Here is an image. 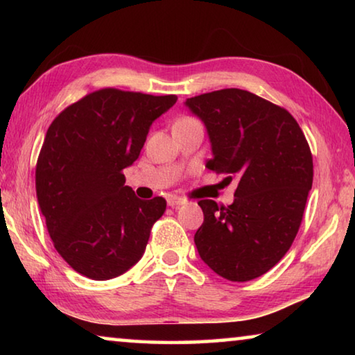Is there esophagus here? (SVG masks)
Wrapping results in <instances>:
<instances>
[{
  "instance_id": "1",
  "label": "esophagus",
  "mask_w": 355,
  "mask_h": 355,
  "mask_svg": "<svg viewBox=\"0 0 355 355\" xmlns=\"http://www.w3.org/2000/svg\"><path fill=\"white\" fill-rule=\"evenodd\" d=\"M167 205L171 208H178L184 205V199H182V197H171V199L167 200Z\"/></svg>"
}]
</instances>
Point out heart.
<instances>
[{
  "mask_svg": "<svg viewBox=\"0 0 355 355\" xmlns=\"http://www.w3.org/2000/svg\"><path fill=\"white\" fill-rule=\"evenodd\" d=\"M182 120H188V119H182Z\"/></svg>",
  "mask_w": 355,
  "mask_h": 355,
  "instance_id": "1",
  "label": "heart"
}]
</instances>
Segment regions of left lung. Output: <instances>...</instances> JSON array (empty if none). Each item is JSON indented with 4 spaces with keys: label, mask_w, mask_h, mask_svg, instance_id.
Segmentation results:
<instances>
[{
    "label": "left lung",
    "mask_w": 355,
    "mask_h": 355,
    "mask_svg": "<svg viewBox=\"0 0 355 355\" xmlns=\"http://www.w3.org/2000/svg\"><path fill=\"white\" fill-rule=\"evenodd\" d=\"M207 128V167L238 183L235 200H200L203 224L194 243L203 263L232 282L257 279L275 266L297 235L313 183V159L290 112L241 89L188 98Z\"/></svg>",
    "instance_id": "obj_1"
}]
</instances>
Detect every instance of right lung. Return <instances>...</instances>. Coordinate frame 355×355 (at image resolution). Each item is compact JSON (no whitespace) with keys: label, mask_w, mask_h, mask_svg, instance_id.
<instances>
[{"label":"right lung","mask_w":355,"mask_h":355,"mask_svg":"<svg viewBox=\"0 0 355 355\" xmlns=\"http://www.w3.org/2000/svg\"><path fill=\"white\" fill-rule=\"evenodd\" d=\"M175 95L101 89L59 114L46 131L35 191L55 248L76 272L110 280L141 260L166 200H141L123 169Z\"/></svg>","instance_id":"1"}]
</instances>
